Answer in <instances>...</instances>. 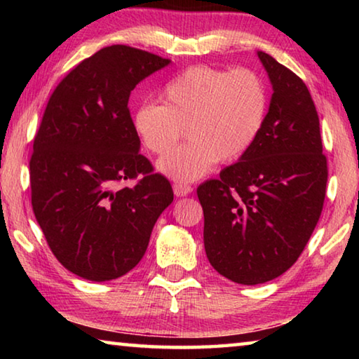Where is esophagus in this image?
<instances>
[{"label": "esophagus", "instance_id": "obj_1", "mask_svg": "<svg viewBox=\"0 0 359 359\" xmlns=\"http://www.w3.org/2000/svg\"><path fill=\"white\" fill-rule=\"evenodd\" d=\"M174 194L175 196H187L193 191V188L187 184H174Z\"/></svg>", "mask_w": 359, "mask_h": 359}]
</instances>
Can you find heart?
I'll list each match as a JSON object with an SVG mask.
<instances>
[{
    "instance_id": "b5f03b06",
    "label": "heart",
    "mask_w": 359,
    "mask_h": 359,
    "mask_svg": "<svg viewBox=\"0 0 359 359\" xmlns=\"http://www.w3.org/2000/svg\"><path fill=\"white\" fill-rule=\"evenodd\" d=\"M163 101L137 107L133 123L155 155L168 154L187 126L190 141L158 161L163 174L179 182L201 179L217 160L228 163L247 154L267 114L266 85L248 68L194 66L166 85Z\"/></svg>"
}]
</instances>
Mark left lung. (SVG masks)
Returning a JSON list of instances; mask_svg holds the SVG:
<instances>
[{"mask_svg":"<svg viewBox=\"0 0 359 359\" xmlns=\"http://www.w3.org/2000/svg\"><path fill=\"white\" fill-rule=\"evenodd\" d=\"M257 55L274 92L263 130L220 179L198 187L209 263L242 285L269 282L296 263L318 223L327 182L306 83L267 53Z\"/></svg>","mask_w":359,"mask_h":359,"instance_id":"obj_1","label":"left lung"}]
</instances>
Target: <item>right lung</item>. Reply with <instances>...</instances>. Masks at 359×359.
Returning <instances> with one entry per match:
<instances>
[{
	"instance_id": "add662e5",
	"label": "right lung",
	"mask_w": 359,
	"mask_h": 359,
	"mask_svg": "<svg viewBox=\"0 0 359 359\" xmlns=\"http://www.w3.org/2000/svg\"><path fill=\"white\" fill-rule=\"evenodd\" d=\"M171 60L109 46L79 63L47 102L29 160L32 204L52 253L92 282L130 272L147 250L171 184L139 154L128 100ZM143 177L135 187L121 181Z\"/></svg>"
}]
</instances>
